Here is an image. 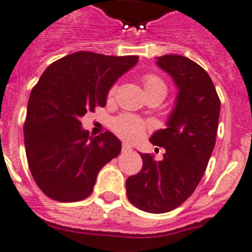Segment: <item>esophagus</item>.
I'll use <instances>...</instances> for the list:
<instances>
[{
	"label": "esophagus",
	"instance_id": "esophagus-1",
	"mask_svg": "<svg viewBox=\"0 0 252 252\" xmlns=\"http://www.w3.org/2000/svg\"><path fill=\"white\" fill-rule=\"evenodd\" d=\"M130 151H131V147L129 146L128 143H123V144H122V152L126 153V152H130Z\"/></svg>",
	"mask_w": 252,
	"mask_h": 252
}]
</instances>
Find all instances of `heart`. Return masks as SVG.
<instances>
[{"instance_id":"1","label":"heart","mask_w":252,"mask_h":252,"mask_svg":"<svg viewBox=\"0 0 252 252\" xmlns=\"http://www.w3.org/2000/svg\"><path fill=\"white\" fill-rule=\"evenodd\" d=\"M143 85H144V89H146L148 96H151V95H160L162 98H164L165 94H167V85H165L164 80L160 76L156 75V74L144 75ZM117 90V84L110 87L108 95H106L108 100L114 99ZM148 126L149 124L147 122L133 114H121L119 117L114 118L112 123V128L115 134L118 137H121L122 139L128 140V142H135V140L140 139L144 135Z\"/></svg>"}]
</instances>
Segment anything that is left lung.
I'll return each mask as SVG.
<instances>
[{
	"instance_id": "obj_1",
	"label": "left lung",
	"mask_w": 252,
	"mask_h": 252,
	"mask_svg": "<svg viewBox=\"0 0 252 252\" xmlns=\"http://www.w3.org/2000/svg\"><path fill=\"white\" fill-rule=\"evenodd\" d=\"M158 66L171 74L180 89L168 128L156 131L154 146L165 149L162 160L140 154L142 169L126 180L131 205L149 214H164L193 193L216 143L220 101L206 70L181 55L158 58Z\"/></svg>"
}]
</instances>
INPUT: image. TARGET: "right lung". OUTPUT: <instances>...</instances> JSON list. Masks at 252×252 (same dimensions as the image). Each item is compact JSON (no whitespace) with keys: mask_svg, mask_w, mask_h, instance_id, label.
I'll return each mask as SVG.
<instances>
[{"mask_svg":"<svg viewBox=\"0 0 252 252\" xmlns=\"http://www.w3.org/2000/svg\"><path fill=\"white\" fill-rule=\"evenodd\" d=\"M138 59L78 51L49 65L32 88L25 149L33 180L47 197L59 202L87 198L99 171L121 153L113 133L89 137L81 118L105 106L110 87Z\"/></svg>","mask_w":252,"mask_h":252,"instance_id":"obj_1","label":"right lung"}]
</instances>
